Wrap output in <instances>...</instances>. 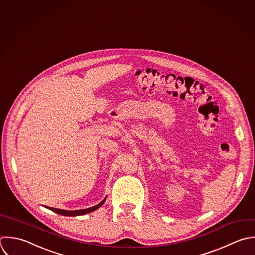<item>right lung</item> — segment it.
<instances>
[{"label": "right lung", "instance_id": "1", "mask_svg": "<svg viewBox=\"0 0 255 255\" xmlns=\"http://www.w3.org/2000/svg\"><path fill=\"white\" fill-rule=\"evenodd\" d=\"M106 198L98 205L92 207V208H88V209H84V210H76V211H65V210H61V209H54V208H50V207H46V209L58 214V215H61V216H65V217H77V216H83V215H86V214H89V213H92L93 211H96L97 209H99L103 204L104 202L106 201Z\"/></svg>", "mask_w": 255, "mask_h": 255}]
</instances>
